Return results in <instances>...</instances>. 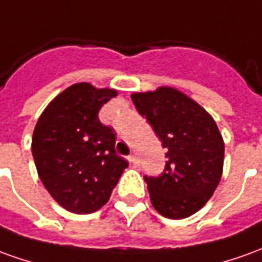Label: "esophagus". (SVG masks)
Segmentation results:
<instances>
[{
    "label": "esophagus",
    "instance_id": "1",
    "mask_svg": "<svg viewBox=\"0 0 262 262\" xmlns=\"http://www.w3.org/2000/svg\"><path fill=\"white\" fill-rule=\"evenodd\" d=\"M129 162H130L135 167H137V166H139V163H140L139 162V157H137L136 155H132V156L129 157Z\"/></svg>",
    "mask_w": 262,
    "mask_h": 262
}]
</instances>
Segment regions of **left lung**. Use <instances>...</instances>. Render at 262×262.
I'll return each instance as SVG.
<instances>
[{
    "mask_svg": "<svg viewBox=\"0 0 262 262\" xmlns=\"http://www.w3.org/2000/svg\"><path fill=\"white\" fill-rule=\"evenodd\" d=\"M132 100L167 149L163 174L144 176L151 204L163 217L187 219L211 199L221 180L224 140L215 120L174 88L132 93Z\"/></svg>",
    "mask_w": 262,
    "mask_h": 262,
    "instance_id": "left-lung-1",
    "label": "left lung"
}]
</instances>
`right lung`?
I'll list each match as a JSON object with an SVG mask.
<instances>
[{"instance_id": "right-lung-1", "label": "right lung", "mask_w": 262, "mask_h": 262, "mask_svg": "<svg viewBox=\"0 0 262 262\" xmlns=\"http://www.w3.org/2000/svg\"><path fill=\"white\" fill-rule=\"evenodd\" d=\"M118 95L80 82L51 100L36 122L32 156L43 187L61 207L95 213L111 199L127 162L115 151V130L100 123V107Z\"/></svg>"}]
</instances>
